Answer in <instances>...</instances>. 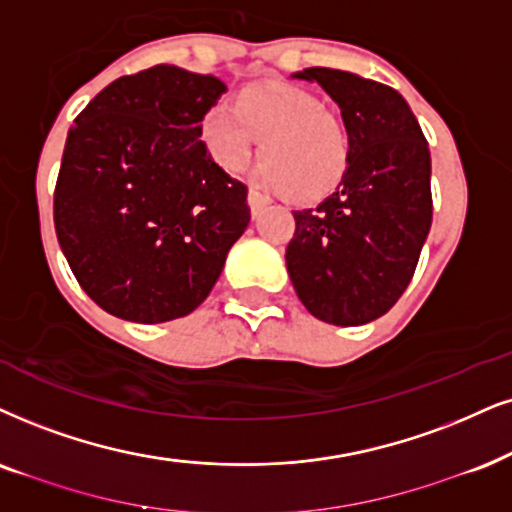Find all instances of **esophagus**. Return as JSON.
Returning <instances> with one entry per match:
<instances>
[{
    "label": "esophagus",
    "mask_w": 512,
    "mask_h": 512,
    "mask_svg": "<svg viewBox=\"0 0 512 512\" xmlns=\"http://www.w3.org/2000/svg\"><path fill=\"white\" fill-rule=\"evenodd\" d=\"M267 203H269L267 196H262V193L257 189H248V205H250L252 215H257V212H260Z\"/></svg>",
    "instance_id": "obj_1"
}]
</instances>
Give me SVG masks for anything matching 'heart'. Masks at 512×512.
I'll return each mask as SVG.
<instances>
[{
	"instance_id": "1",
	"label": "heart",
	"mask_w": 512,
	"mask_h": 512,
	"mask_svg": "<svg viewBox=\"0 0 512 512\" xmlns=\"http://www.w3.org/2000/svg\"><path fill=\"white\" fill-rule=\"evenodd\" d=\"M200 134L212 160L226 172H241L262 141L257 177L267 189L297 200L333 193L352 160L345 118L323 106L314 92L293 84H250L234 106H212Z\"/></svg>"
}]
</instances>
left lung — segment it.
I'll return each instance as SVG.
<instances>
[{
    "instance_id": "1",
    "label": "left lung",
    "mask_w": 512,
    "mask_h": 512,
    "mask_svg": "<svg viewBox=\"0 0 512 512\" xmlns=\"http://www.w3.org/2000/svg\"><path fill=\"white\" fill-rule=\"evenodd\" d=\"M340 106L352 160L338 191L295 210L286 267L309 314L361 326L399 300L432 224L430 148L397 89L333 68H304Z\"/></svg>"
}]
</instances>
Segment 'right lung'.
I'll list each match as a JSON object with an SVG mask.
<instances>
[{"mask_svg": "<svg viewBox=\"0 0 512 512\" xmlns=\"http://www.w3.org/2000/svg\"><path fill=\"white\" fill-rule=\"evenodd\" d=\"M224 92L212 75L153 66L101 89L68 132L58 245L84 293L118 319L191 314L250 222L245 184L200 141Z\"/></svg>", "mask_w": 512, "mask_h": 512, "instance_id": "1", "label": "right lung"}]
</instances>
